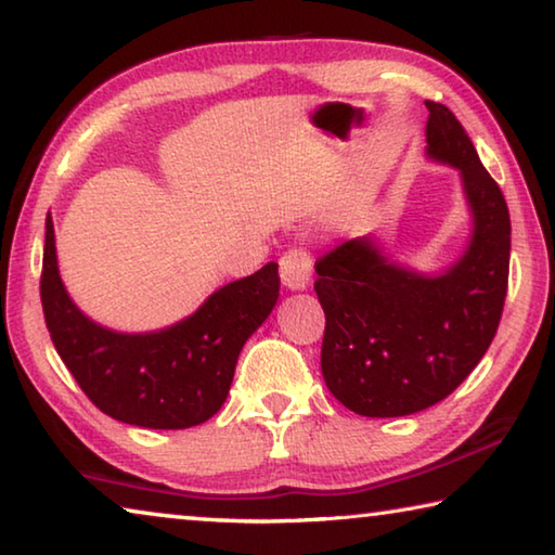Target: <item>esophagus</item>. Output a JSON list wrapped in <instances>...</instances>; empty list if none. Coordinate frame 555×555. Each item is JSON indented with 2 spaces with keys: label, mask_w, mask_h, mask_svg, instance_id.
I'll use <instances>...</instances> for the list:
<instances>
[{
  "label": "esophagus",
  "mask_w": 555,
  "mask_h": 555,
  "mask_svg": "<svg viewBox=\"0 0 555 555\" xmlns=\"http://www.w3.org/2000/svg\"><path fill=\"white\" fill-rule=\"evenodd\" d=\"M281 269V281L291 291H304L311 284V271H313V259L306 249H288L279 261Z\"/></svg>",
  "instance_id": "34e87169"
}]
</instances>
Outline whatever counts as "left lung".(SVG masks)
I'll return each mask as SVG.
<instances>
[{"mask_svg":"<svg viewBox=\"0 0 555 555\" xmlns=\"http://www.w3.org/2000/svg\"><path fill=\"white\" fill-rule=\"evenodd\" d=\"M426 107V156L457 168L473 212L463 257L418 274L367 234L315 261L323 379L343 406L370 418L409 416L453 393L494 340L509 284L512 222L500 185L453 112L430 100Z\"/></svg>","mask_w":555,"mask_h":555,"instance_id":"obj_1","label":"left lung"}]
</instances>
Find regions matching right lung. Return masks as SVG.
Returning <instances> with one entry per match:
<instances>
[{
    "label": "right lung",
    "mask_w": 555,
    "mask_h": 555,
    "mask_svg": "<svg viewBox=\"0 0 555 555\" xmlns=\"http://www.w3.org/2000/svg\"><path fill=\"white\" fill-rule=\"evenodd\" d=\"M279 264L222 286L193 315L154 333H117L73 304L63 286L51 212L41 304L51 340L88 399L139 428L201 426L228 399L237 357L279 300Z\"/></svg>",
    "instance_id": "1"
}]
</instances>
